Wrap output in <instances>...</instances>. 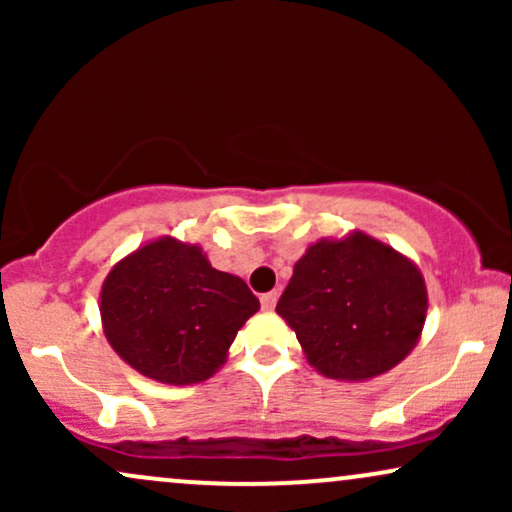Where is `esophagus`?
I'll use <instances>...</instances> for the list:
<instances>
[{"label": "esophagus", "instance_id": "obj_1", "mask_svg": "<svg viewBox=\"0 0 512 512\" xmlns=\"http://www.w3.org/2000/svg\"><path fill=\"white\" fill-rule=\"evenodd\" d=\"M276 298H279V293H276V291L262 293V298H260L262 308H264V310H274V305H276Z\"/></svg>", "mask_w": 512, "mask_h": 512}]
</instances>
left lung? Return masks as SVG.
<instances>
[{
	"label": "left lung",
	"mask_w": 512,
	"mask_h": 512,
	"mask_svg": "<svg viewBox=\"0 0 512 512\" xmlns=\"http://www.w3.org/2000/svg\"><path fill=\"white\" fill-rule=\"evenodd\" d=\"M428 291L409 257L354 231L305 250L276 303L317 373L378 378L411 354L424 330Z\"/></svg>",
	"instance_id": "obj_1"
}]
</instances>
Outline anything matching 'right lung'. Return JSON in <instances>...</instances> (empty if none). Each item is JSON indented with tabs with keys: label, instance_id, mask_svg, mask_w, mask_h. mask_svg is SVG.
Wrapping results in <instances>:
<instances>
[{
	"label": "right lung",
	"instance_id": "right-lung-1",
	"mask_svg": "<svg viewBox=\"0 0 512 512\" xmlns=\"http://www.w3.org/2000/svg\"><path fill=\"white\" fill-rule=\"evenodd\" d=\"M257 310L240 276L219 272L199 245L170 236L122 257L101 289L103 332L115 354L166 385L211 378Z\"/></svg>",
	"mask_w": 512,
	"mask_h": 512
}]
</instances>
